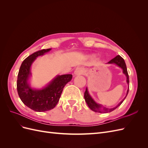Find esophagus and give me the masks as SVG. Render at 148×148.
<instances>
[{
	"label": "esophagus",
	"mask_w": 148,
	"mask_h": 148,
	"mask_svg": "<svg viewBox=\"0 0 148 148\" xmlns=\"http://www.w3.org/2000/svg\"><path fill=\"white\" fill-rule=\"evenodd\" d=\"M83 73H84V69L83 68H81V67H78V68H77L75 70L74 75L75 76H79L83 74Z\"/></svg>",
	"instance_id": "esophagus-1"
}]
</instances>
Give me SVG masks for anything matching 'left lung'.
<instances>
[{
	"label": "left lung",
	"instance_id": "8db88e82",
	"mask_svg": "<svg viewBox=\"0 0 148 148\" xmlns=\"http://www.w3.org/2000/svg\"><path fill=\"white\" fill-rule=\"evenodd\" d=\"M107 64H115L116 65L119 66L120 68L122 69L123 70V73L125 76H126L127 83L128 84H129V77H128V71H127V66H126V64H125L124 59L122 57L120 56L119 55L117 56L115 58H114L113 59L110 60ZM128 91H129V86L127 89L126 96L124 97V99L122 101H121L117 106H115V107H113V108H107V107L102 106L101 104H97V103L95 101L92 99L91 95H89L88 89L87 88H86V91H85V92H84V97L85 101H86V102L87 103L88 107L92 111L95 112H99V113H108V112H112V111H113L115 109H117L119 106H120L121 104H122V103L123 102V101L125 100V99L126 98V97L128 95Z\"/></svg>",
	"mask_w": 148,
	"mask_h": 148
}]
</instances>
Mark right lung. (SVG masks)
Wrapping results in <instances>:
<instances>
[{
  "label": "right lung",
  "instance_id": "1",
  "mask_svg": "<svg viewBox=\"0 0 148 148\" xmlns=\"http://www.w3.org/2000/svg\"><path fill=\"white\" fill-rule=\"evenodd\" d=\"M51 50L42 49L29 56L22 62L18 74L16 87L20 99L25 105L36 112H45L54 108L65 84L72 78L71 74L57 75L41 89L31 87L29 79L31 76V65L38 57L44 56Z\"/></svg>",
  "mask_w": 148,
  "mask_h": 148
}]
</instances>
